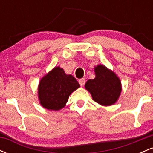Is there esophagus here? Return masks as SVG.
I'll list each match as a JSON object with an SVG mask.
<instances>
[{"label": "esophagus", "instance_id": "1", "mask_svg": "<svg viewBox=\"0 0 153 153\" xmlns=\"http://www.w3.org/2000/svg\"><path fill=\"white\" fill-rule=\"evenodd\" d=\"M79 83H80V86H83L85 85V78H81L79 80Z\"/></svg>", "mask_w": 153, "mask_h": 153}]
</instances>
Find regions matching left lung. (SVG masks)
Here are the masks:
<instances>
[{"instance_id":"8db88e82","label":"left lung","mask_w":153,"mask_h":153,"mask_svg":"<svg viewBox=\"0 0 153 153\" xmlns=\"http://www.w3.org/2000/svg\"><path fill=\"white\" fill-rule=\"evenodd\" d=\"M94 71L96 77L85 82V89L96 103L105 106L114 104L122 91L118 76L103 65L95 67Z\"/></svg>"}]
</instances>
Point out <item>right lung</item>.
I'll return each instance as SVG.
<instances>
[{
    "label": "right lung",
    "instance_id": "obj_1",
    "mask_svg": "<svg viewBox=\"0 0 153 153\" xmlns=\"http://www.w3.org/2000/svg\"><path fill=\"white\" fill-rule=\"evenodd\" d=\"M80 87L73 75L55 67L43 77L38 86L40 104L48 110L58 111L65 106L69 96Z\"/></svg>",
    "mask_w": 153,
    "mask_h": 153
}]
</instances>
